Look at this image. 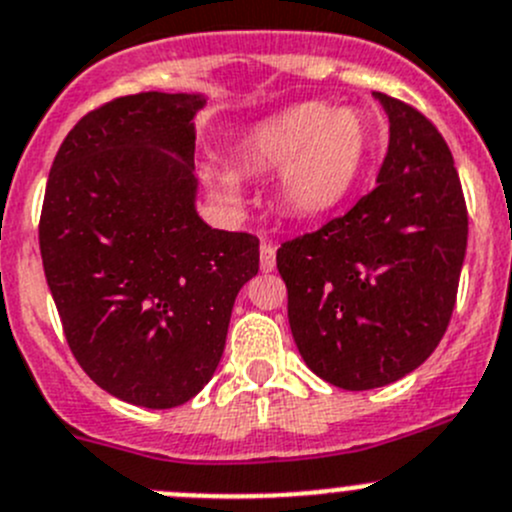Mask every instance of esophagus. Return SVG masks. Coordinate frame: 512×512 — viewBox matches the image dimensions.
Here are the masks:
<instances>
[{
	"mask_svg": "<svg viewBox=\"0 0 512 512\" xmlns=\"http://www.w3.org/2000/svg\"><path fill=\"white\" fill-rule=\"evenodd\" d=\"M276 268V246L271 241H263L261 244V271H273Z\"/></svg>",
	"mask_w": 512,
	"mask_h": 512,
	"instance_id": "esophagus-1",
	"label": "esophagus"
}]
</instances>
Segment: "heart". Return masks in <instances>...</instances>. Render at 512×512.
I'll return each instance as SVG.
<instances>
[{"label":"heart","instance_id":"1","mask_svg":"<svg viewBox=\"0 0 512 512\" xmlns=\"http://www.w3.org/2000/svg\"><path fill=\"white\" fill-rule=\"evenodd\" d=\"M368 156V131L353 109L301 104L258 124L239 146L251 174H278V201L296 219H316L346 201ZM221 199L239 201L231 171H211Z\"/></svg>","mask_w":512,"mask_h":512}]
</instances>
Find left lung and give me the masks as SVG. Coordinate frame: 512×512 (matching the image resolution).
I'll list each match as a JSON object with an SVG mask.
<instances>
[{"instance_id": "obj_1", "label": "left lung", "mask_w": 512, "mask_h": 512, "mask_svg": "<svg viewBox=\"0 0 512 512\" xmlns=\"http://www.w3.org/2000/svg\"><path fill=\"white\" fill-rule=\"evenodd\" d=\"M376 99L391 139L373 191L276 254L298 353L343 391L388 386L435 351L468 246L463 186L440 131L416 106Z\"/></svg>"}]
</instances>
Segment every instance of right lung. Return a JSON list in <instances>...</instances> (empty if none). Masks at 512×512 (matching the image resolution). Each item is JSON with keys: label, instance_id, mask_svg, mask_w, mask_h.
<instances>
[{"label": "right lung", "instance_id": "1", "mask_svg": "<svg viewBox=\"0 0 512 512\" xmlns=\"http://www.w3.org/2000/svg\"><path fill=\"white\" fill-rule=\"evenodd\" d=\"M201 106L164 91L106 101L62 141L44 191L39 251L69 348L134 406H181L211 381L236 293L258 273L256 236L194 209Z\"/></svg>", "mask_w": 512, "mask_h": 512}]
</instances>
